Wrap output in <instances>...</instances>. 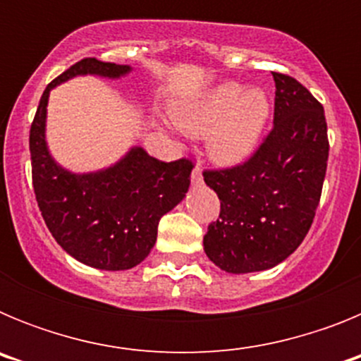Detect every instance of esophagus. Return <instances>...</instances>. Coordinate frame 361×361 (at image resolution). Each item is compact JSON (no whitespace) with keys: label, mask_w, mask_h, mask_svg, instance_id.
Wrapping results in <instances>:
<instances>
[{"label":"esophagus","mask_w":361,"mask_h":361,"mask_svg":"<svg viewBox=\"0 0 361 361\" xmlns=\"http://www.w3.org/2000/svg\"><path fill=\"white\" fill-rule=\"evenodd\" d=\"M191 183L193 184L202 183V168H200L199 162H197L195 168H193V171H191Z\"/></svg>","instance_id":"obj_1"}]
</instances>
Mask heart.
Instances as JSON below:
<instances>
[{"label":"heart","instance_id":"heart-1","mask_svg":"<svg viewBox=\"0 0 361 361\" xmlns=\"http://www.w3.org/2000/svg\"><path fill=\"white\" fill-rule=\"evenodd\" d=\"M269 99L260 88L244 92L240 82L215 86L200 101L177 111L188 135L209 133V155L220 164H237L257 148L269 119Z\"/></svg>","mask_w":361,"mask_h":361}]
</instances>
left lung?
Wrapping results in <instances>:
<instances>
[{"instance_id":"obj_1","label":"left lung","mask_w":361,"mask_h":361,"mask_svg":"<svg viewBox=\"0 0 361 361\" xmlns=\"http://www.w3.org/2000/svg\"><path fill=\"white\" fill-rule=\"evenodd\" d=\"M275 119L244 162L204 170L220 199L204 251L228 273L275 267L302 244L324 186L329 139L324 106L288 73L273 72Z\"/></svg>"}]
</instances>
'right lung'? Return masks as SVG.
<instances>
[{
    "label": "right lung",
    "mask_w": 361,
    "mask_h": 361,
    "mask_svg": "<svg viewBox=\"0 0 361 361\" xmlns=\"http://www.w3.org/2000/svg\"><path fill=\"white\" fill-rule=\"evenodd\" d=\"M130 66L85 57L49 82L30 126L32 184L37 206L52 237L86 266L106 271L135 267L157 240L159 220L186 197L191 159L164 162L142 148L97 173L75 175L50 157L44 119L54 86L73 75L97 73L119 78Z\"/></svg>",
    "instance_id": "add662e5"
}]
</instances>
